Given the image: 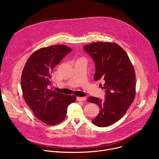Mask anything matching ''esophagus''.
Listing matches in <instances>:
<instances>
[{
  "instance_id": "esophagus-1",
  "label": "esophagus",
  "mask_w": 159,
  "mask_h": 159,
  "mask_svg": "<svg viewBox=\"0 0 159 159\" xmlns=\"http://www.w3.org/2000/svg\"><path fill=\"white\" fill-rule=\"evenodd\" d=\"M77 100L79 101H84L86 100V98L85 97H77Z\"/></svg>"
}]
</instances>
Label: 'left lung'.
<instances>
[{
	"label": "left lung",
	"instance_id": "obj_1",
	"mask_svg": "<svg viewBox=\"0 0 159 159\" xmlns=\"http://www.w3.org/2000/svg\"><path fill=\"white\" fill-rule=\"evenodd\" d=\"M83 48L94 62V80L102 79L104 82L105 99H87L100 109L92 123L106 127L120 120L133 102L135 96L134 70L127 53L118 44L96 42Z\"/></svg>",
	"mask_w": 159,
	"mask_h": 159
}]
</instances>
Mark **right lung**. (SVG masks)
I'll return each mask as SVG.
<instances>
[{
  "label": "right lung",
  "instance_id": "1",
  "mask_svg": "<svg viewBox=\"0 0 159 159\" xmlns=\"http://www.w3.org/2000/svg\"><path fill=\"white\" fill-rule=\"evenodd\" d=\"M72 51L63 44L43 48L27 60L21 75V89L26 103L44 123L55 125L66 117L67 107L76 100L50 89L52 70Z\"/></svg>",
  "mask_w": 159,
  "mask_h": 159
}]
</instances>
